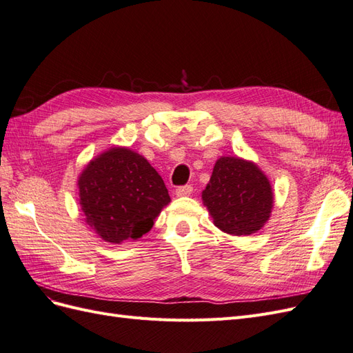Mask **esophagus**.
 <instances>
[{"label": "esophagus", "mask_w": 353, "mask_h": 353, "mask_svg": "<svg viewBox=\"0 0 353 353\" xmlns=\"http://www.w3.org/2000/svg\"><path fill=\"white\" fill-rule=\"evenodd\" d=\"M191 193H193V187H191V185L178 187L176 191H175V194L178 197H188V196H191Z\"/></svg>", "instance_id": "esophagus-1"}]
</instances>
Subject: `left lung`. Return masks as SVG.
<instances>
[{"label": "left lung", "instance_id": "8db88e82", "mask_svg": "<svg viewBox=\"0 0 353 353\" xmlns=\"http://www.w3.org/2000/svg\"><path fill=\"white\" fill-rule=\"evenodd\" d=\"M201 200L221 231L231 236H250L268 222L274 191L270 179L252 160L221 156Z\"/></svg>", "mask_w": 353, "mask_h": 353}]
</instances>
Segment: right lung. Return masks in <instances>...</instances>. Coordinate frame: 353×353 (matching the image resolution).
Segmentation results:
<instances>
[{
  "mask_svg": "<svg viewBox=\"0 0 353 353\" xmlns=\"http://www.w3.org/2000/svg\"><path fill=\"white\" fill-rule=\"evenodd\" d=\"M78 188L85 222L112 244L141 239L170 201L157 170L128 147H110L90 160Z\"/></svg>",
  "mask_w": 353,
  "mask_h": 353,
  "instance_id": "obj_1",
  "label": "right lung"
}]
</instances>
